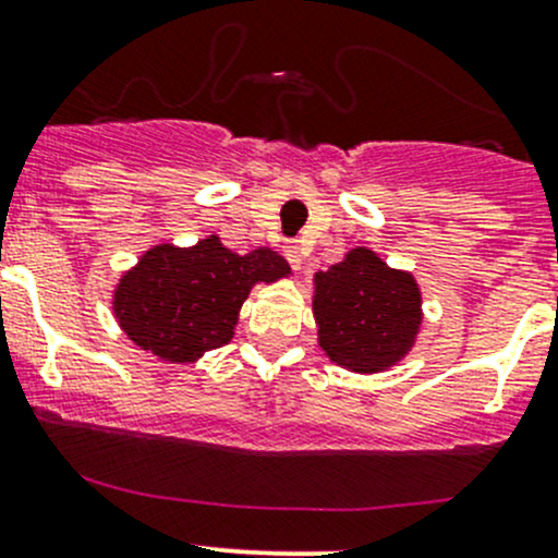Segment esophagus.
Wrapping results in <instances>:
<instances>
[{"mask_svg":"<svg viewBox=\"0 0 558 558\" xmlns=\"http://www.w3.org/2000/svg\"><path fill=\"white\" fill-rule=\"evenodd\" d=\"M284 257L290 260V266L295 268V271H301V266H303V247H301V244H298V242L287 244Z\"/></svg>","mask_w":558,"mask_h":558,"instance_id":"34e87169","label":"esophagus"}]
</instances>
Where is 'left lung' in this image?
I'll list each match as a JSON object with an SVG mask.
<instances>
[{
	"mask_svg": "<svg viewBox=\"0 0 558 558\" xmlns=\"http://www.w3.org/2000/svg\"><path fill=\"white\" fill-rule=\"evenodd\" d=\"M314 319L329 362L351 373H383L415 345L421 287L373 250L356 247L314 277Z\"/></svg>",
	"mask_w": 558,
	"mask_h": 558,
	"instance_id": "8db88e82",
	"label": "left lung"
}]
</instances>
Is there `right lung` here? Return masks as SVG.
I'll return each mask as SVG.
<instances>
[{
	"label": "right lung",
	"mask_w": 558,
	"mask_h": 558,
	"mask_svg": "<svg viewBox=\"0 0 558 558\" xmlns=\"http://www.w3.org/2000/svg\"><path fill=\"white\" fill-rule=\"evenodd\" d=\"M290 266L274 250L231 253L207 236L194 247L146 250L113 290V316L135 345L172 364H191L233 338L239 308L257 281H277Z\"/></svg>",
	"instance_id": "right-lung-1"
}]
</instances>
